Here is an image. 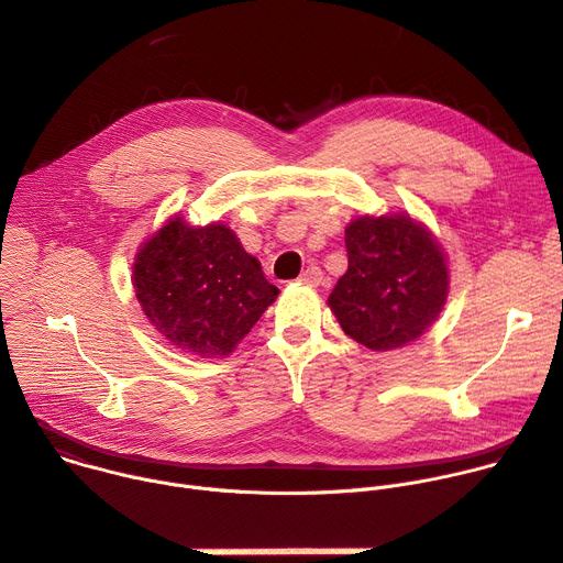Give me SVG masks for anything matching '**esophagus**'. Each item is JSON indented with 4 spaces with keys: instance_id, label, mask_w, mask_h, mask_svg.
Instances as JSON below:
<instances>
[{
    "instance_id": "esophagus-1",
    "label": "esophagus",
    "mask_w": 563,
    "mask_h": 563,
    "mask_svg": "<svg viewBox=\"0 0 563 563\" xmlns=\"http://www.w3.org/2000/svg\"><path fill=\"white\" fill-rule=\"evenodd\" d=\"M299 282L309 284V286H320L322 284V271L318 266H309L305 273H301Z\"/></svg>"
}]
</instances>
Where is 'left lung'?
Segmentation results:
<instances>
[{"instance_id":"1","label":"left lung","mask_w":563,"mask_h":563,"mask_svg":"<svg viewBox=\"0 0 563 563\" xmlns=\"http://www.w3.org/2000/svg\"><path fill=\"white\" fill-rule=\"evenodd\" d=\"M350 266L327 305L342 331L372 352L415 342L449 297L446 254L406 211L358 216L344 228Z\"/></svg>"}]
</instances>
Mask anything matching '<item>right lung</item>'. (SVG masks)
Segmentation results:
<instances>
[{
	"label": "right lung",
	"instance_id": "1",
	"mask_svg": "<svg viewBox=\"0 0 563 563\" xmlns=\"http://www.w3.org/2000/svg\"><path fill=\"white\" fill-rule=\"evenodd\" d=\"M133 286L153 329L200 358L230 356L279 295L225 223L180 213L140 245Z\"/></svg>",
	"mask_w": 563,
	"mask_h": 563
}]
</instances>
